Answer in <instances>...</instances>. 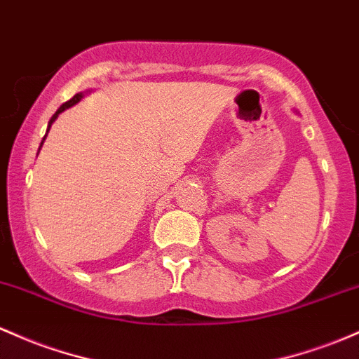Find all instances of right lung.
I'll list each match as a JSON object with an SVG mask.
<instances>
[{
    "mask_svg": "<svg viewBox=\"0 0 359 359\" xmlns=\"http://www.w3.org/2000/svg\"><path fill=\"white\" fill-rule=\"evenodd\" d=\"M83 93H78V95H74V96H72V98L69 100V102H66V103H64V104H60V108H59V110L57 111H55V114L54 115H52V118H50V122H49V127H47V134H49V128H50V126H52V123H54L55 122V118H57V116H59V114H62V111L64 110H67V108H71L72 107V104H76V103H78L79 102V100H81L83 98ZM47 134H46V137H47ZM46 137H43V140H46ZM43 140H42V144H43ZM42 144H40V147H42Z\"/></svg>",
    "mask_w": 359,
    "mask_h": 359,
    "instance_id": "right-lung-1",
    "label": "right lung"
}]
</instances>
